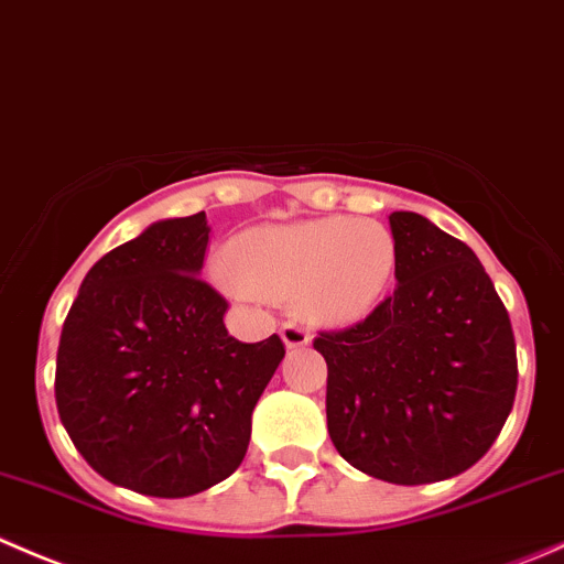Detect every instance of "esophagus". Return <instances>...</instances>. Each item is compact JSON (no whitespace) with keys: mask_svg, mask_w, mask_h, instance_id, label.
I'll list each match as a JSON object with an SVG mask.
<instances>
[{"mask_svg":"<svg viewBox=\"0 0 564 564\" xmlns=\"http://www.w3.org/2000/svg\"><path fill=\"white\" fill-rule=\"evenodd\" d=\"M282 334V343L288 345V348H304V345H310V334H306V328L295 326V323H284L280 328Z\"/></svg>","mask_w":564,"mask_h":564,"instance_id":"34e87169","label":"esophagus"}]
</instances>
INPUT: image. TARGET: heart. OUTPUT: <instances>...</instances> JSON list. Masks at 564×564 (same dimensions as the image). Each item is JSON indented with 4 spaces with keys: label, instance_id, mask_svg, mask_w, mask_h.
<instances>
[{
    "label": "heart",
    "instance_id": "heart-1",
    "mask_svg": "<svg viewBox=\"0 0 564 564\" xmlns=\"http://www.w3.org/2000/svg\"><path fill=\"white\" fill-rule=\"evenodd\" d=\"M398 271V243L372 219L299 221L241 232L227 247L225 284L241 295L295 299L301 315L326 326L370 317Z\"/></svg>",
    "mask_w": 564,
    "mask_h": 564
}]
</instances>
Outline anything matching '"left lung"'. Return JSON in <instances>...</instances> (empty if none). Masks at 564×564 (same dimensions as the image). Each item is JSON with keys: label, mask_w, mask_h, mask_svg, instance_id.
Returning <instances> with one entry per match:
<instances>
[{"label": "left lung", "mask_w": 564, "mask_h": 564, "mask_svg": "<svg viewBox=\"0 0 564 564\" xmlns=\"http://www.w3.org/2000/svg\"><path fill=\"white\" fill-rule=\"evenodd\" d=\"M398 290L356 326L323 332L326 420L354 469L394 485L477 464L518 387L510 315L477 254L411 210L389 216Z\"/></svg>", "instance_id": "8db88e82"}]
</instances>
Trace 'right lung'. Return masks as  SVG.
Instances as JSON below:
<instances>
[{"label": "right lung", "mask_w": 564, "mask_h": 564, "mask_svg": "<svg viewBox=\"0 0 564 564\" xmlns=\"http://www.w3.org/2000/svg\"><path fill=\"white\" fill-rule=\"evenodd\" d=\"M205 210L153 221L87 271L57 350V411L109 482L183 499L241 466L252 411L284 359L276 334L238 343L199 280Z\"/></svg>", "instance_id": "1"}]
</instances>
